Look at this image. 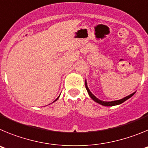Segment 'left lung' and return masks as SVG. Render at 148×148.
<instances>
[{
	"label": "left lung",
	"mask_w": 148,
	"mask_h": 148,
	"mask_svg": "<svg viewBox=\"0 0 148 148\" xmlns=\"http://www.w3.org/2000/svg\"><path fill=\"white\" fill-rule=\"evenodd\" d=\"M85 87H86V89H87V92H88L89 95L90 96V98L92 99L93 101H95V102H97L98 104H101V105L103 106H107V107H110V106H115V105H118V104H121V103L125 102V101L127 100V99H129L130 98H131L132 96H133L134 94H135L136 92H133L132 94H130V95H127V96H126V97L123 98V99H120V100H116V101H101L100 100V99H99L98 98H96L95 96V95H93V94L92 93V92H90V90H89L88 87H87V81H85Z\"/></svg>",
	"instance_id": "left-lung-1"
}]
</instances>
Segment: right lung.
<instances>
[{
	"label": "right lung",
	"instance_id": "add662e5",
	"mask_svg": "<svg viewBox=\"0 0 148 148\" xmlns=\"http://www.w3.org/2000/svg\"><path fill=\"white\" fill-rule=\"evenodd\" d=\"M59 96H60V95H59ZM59 96H58V98H57V99H56V100H55V101H57V100H58V98H59ZM53 102H54V101H53Z\"/></svg>",
	"mask_w": 148,
	"mask_h": 148
}]
</instances>
